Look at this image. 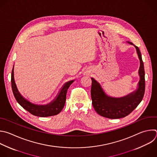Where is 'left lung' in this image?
I'll list each match as a JSON object with an SVG mask.
<instances>
[{
	"label": "left lung",
	"instance_id": "8db88e82",
	"mask_svg": "<svg viewBox=\"0 0 157 157\" xmlns=\"http://www.w3.org/2000/svg\"><path fill=\"white\" fill-rule=\"evenodd\" d=\"M133 45L132 43H130ZM140 65L139 70L140 81L139 87L135 92L120 98L107 96L103 91L100 85L94 78L92 79L91 98L92 105L95 112L103 117L110 119H118L129 115L142 101L145 92V71L142 56L138 47L134 45Z\"/></svg>",
	"mask_w": 157,
	"mask_h": 157
}]
</instances>
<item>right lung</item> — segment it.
Segmentation results:
<instances>
[{
  "mask_svg": "<svg viewBox=\"0 0 157 157\" xmlns=\"http://www.w3.org/2000/svg\"><path fill=\"white\" fill-rule=\"evenodd\" d=\"M13 68L12 69V75H11V83H12V91L17 102L24 109H25L26 111L29 112L31 114L34 116L39 117H47L54 116L59 114L60 112H61V111L62 110V109L65 106L67 90L73 82V81H71L67 82L62 89L57 98L52 102L48 104V105H34V104L30 103L29 101L25 99L19 93L14 80Z\"/></svg>",
  "mask_w": 157,
  "mask_h": 157,
  "instance_id": "obj_1",
  "label": "right lung"
}]
</instances>
